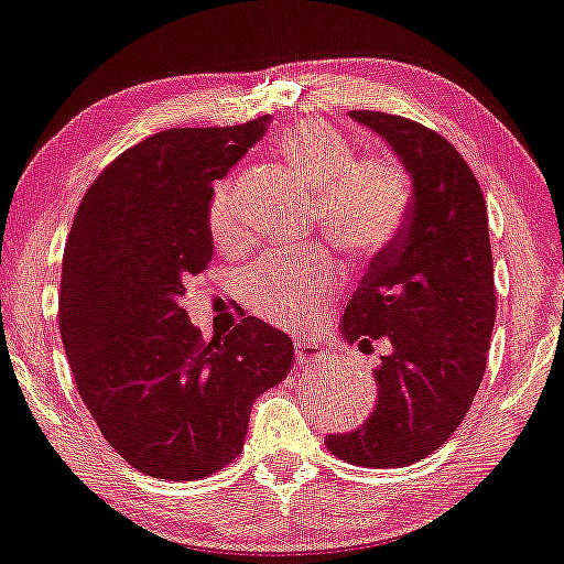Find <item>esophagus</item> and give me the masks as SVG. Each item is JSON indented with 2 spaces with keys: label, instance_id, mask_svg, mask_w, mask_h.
I'll return each instance as SVG.
<instances>
[{
  "label": "esophagus",
  "instance_id": "34e87169",
  "mask_svg": "<svg viewBox=\"0 0 564 564\" xmlns=\"http://www.w3.org/2000/svg\"><path fill=\"white\" fill-rule=\"evenodd\" d=\"M294 358H296V364H300V368L314 366L322 358H326V350H322V346H318V344H304L302 338H296Z\"/></svg>",
  "mask_w": 564,
  "mask_h": 564
}]
</instances>
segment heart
Returning a JSON list of instances; mask_svg holds the SVG:
<instances>
[{
	"mask_svg": "<svg viewBox=\"0 0 564 564\" xmlns=\"http://www.w3.org/2000/svg\"><path fill=\"white\" fill-rule=\"evenodd\" d=\"M278 150L314 191V223L338 252L373 260L400 238L412 208V176L398 156H354V144L341 132L314 120L286 127ZM206 218L218 248L232 250L246 240L232 178L216 182ZM336 284V262L324 250L306 248L264 254L240 272L236 292L262 322L304 332L332 300Z\"/></svg>",
	"mask_w": 564,
	"mask_h": 564,
	"instance_id": "1",
	"label": "heart"
}]
</instances>
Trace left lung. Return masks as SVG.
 <instances>
[{"mask_svg":"<svg viewBox=\"0 0 564 564\" xmlns=\"http://www.w3.org/2000/svg\"><path fill=\"white\" fill-rule=\"evenodd\" d=\"M350 117L382 134L408 166L412 208L341 322L348 344H390L373 370L376 410L364 427L324 444L348 464L398 469L437 452L481 386L496 322L494 254L481 186L452 142L400 115Z\"/></svg>","mask_w":564,"mask_h":564,"instance_id":"1","label":"left lung"}]
</instances>
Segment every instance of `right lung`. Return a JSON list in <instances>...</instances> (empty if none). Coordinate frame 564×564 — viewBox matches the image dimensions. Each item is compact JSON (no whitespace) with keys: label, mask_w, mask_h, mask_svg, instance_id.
Wrapping results in <instances>:
<instances>
[{"label":"right lung","mask_w":564,"mask_h":564,"mask_svg":"<svg viewBox=\"0 0 564 564\" xmlns=\"http://www.w3.org/2000/svg\"><path fill=\"white\" fill-rule=\"evenodd\" d=\"M272 117L164 130L85 191L63 252L58 328L102 437L137 471L196 481L242 449L250 408L294 366L292 338L242 316L204 341L182 300L214 258L208 200Z\"/></svg>","instance_id":"obj_1"}]
</instances>
